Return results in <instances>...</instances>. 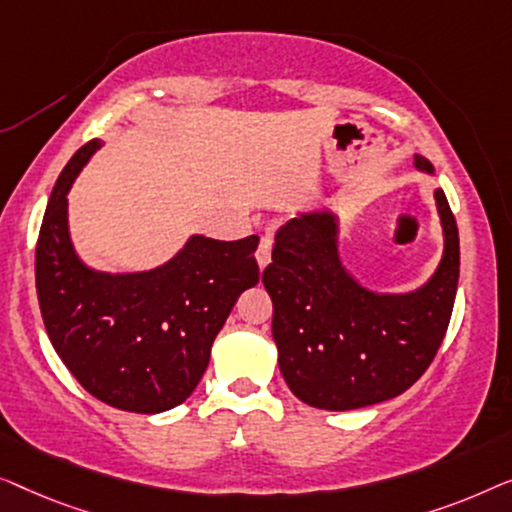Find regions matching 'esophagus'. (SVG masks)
<instances>
[{
  "mask_svg": "<svg viewBox=\"0 0 512 512\" xmlns=\"http://www.w3.org/2000/svg\"><path fill=\"white\" fill-rule=\"evenodd\" d=\"M271 248H273V239H271V236H269V234L262 236V239H259L257 253H255L259 269H266V264L271 262Z\"/></svg>",
  "mask_w": 512,
  "mask_h": 512,
  "instance_id": "1",
  "label": "esophagus"
}]
</instances>
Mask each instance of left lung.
Instances as JSON below:
<instances>
[{"label":"left lung","instance_id":"8db88e82","mask_svg":"<svg viewBox=\"0 0 512 512\" xmlns=\"http://www.w3.org/2000/svg\"><path fill=\"white\" fill-rule=\"evenodd\" d=\"M415 167L434 174L429 160ZM445 234L443 259L420 290L378 294L343 269L338 222L301 213L276 232L262 283L273 301L278 366L294 397L325 410H352L399 397L441 348L459 280V232L443 190L434 192Z\"/></svg>","mask_w":512,"mask_h":512}]
</instances>
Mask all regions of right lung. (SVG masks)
Instances as JSON below:
<instances>
[{
  "mask_svg": "<svg viewBox=\"0 0 512 512\" xmlns=\"http://www.w3.org/2000/svg\"><path fill=\"white\" fill-rule=\"evenodd\" d=\"M97 148L92 139L71 157L43 215L34 262L41 318L92 397L129 413H162L194 392L236 299L257 285L259 236L197 234L153 271L88 269L69 239L67 194Z\"/></svg>",
  "mask_w": 512,
  "mask_h": 512,
  "instance_id": "obj_1",
  "label": "right lung"
}]
</instances>
